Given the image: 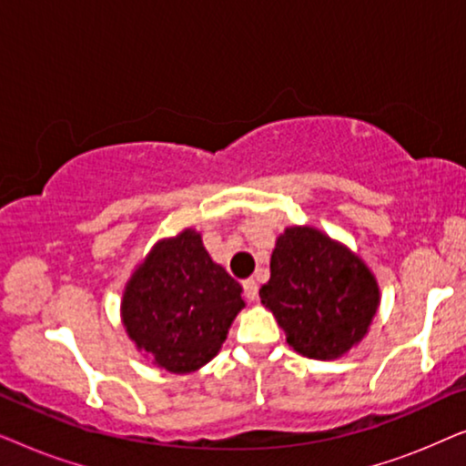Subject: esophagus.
Returning <instances> with one entry per match:
<instances>
[{"label":"esophagus","instance_id":"1","mask_svg":"<svg viewBox=\"0 0 466 466\" xmlns=\"http://www.w3.org/2000/svg\"><path fill=\"white\" fill-rule=\"evenodd\" d=\"M244 292H246V297L250 299V301H257V297H258V284H257V279H252V278L244 279Z\"/></svg>","mask_w":466,"mask_h":466}]
</instances>
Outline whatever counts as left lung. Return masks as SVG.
<instances>
[{"mask_svg": "<svg viewBox=\"0 0 466 466\" xmlns=\"http://www.w3.org/2000/svg\"><path fill=\"white\" fill-rule=\"evenodd\" d=\"M260 301L308 359L346 354L365 337L380 305L373 273L348 248L309 227H290L271 254V278Z\"/></svg>", "mask_w": 466, "mask_h": 466, "instance_id": "left-lung-1", "label": "left lung"}]
</instances>
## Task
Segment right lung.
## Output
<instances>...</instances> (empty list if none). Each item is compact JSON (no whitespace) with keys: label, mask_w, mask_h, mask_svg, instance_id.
I'll return each mask as SVG.
<instances>
[{"label":"right lung","mask_w":466,"mask_h":466,"mask_svg":"<svg viewBox=\"0 0 466 466\" xmlns=\"http://www.w3.org/2000/svg\"><path fill=\"white\" fill-rule=\"evenodd\" d=\"M244 308L239 282L216 265L201 235L184 231L158 241L127 284L123 322L152 362L190 373L218 354Z\"/></svg>","instance_id":"add662e5"}]
</instances>
